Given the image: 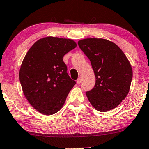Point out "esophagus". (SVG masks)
Returning a JSON list of instances; mask_svg holds the SVG:
<instances>
[{
    "mask_svg": "<svg viewBox=\"0 0 149 149\" xmlns=\"http://www.w3.org/2000/svg\"><path fill=\"white\" fill-rule=\"evenodd\" d=\"M81 77H78V78H77V84H81Z\"/></svg>",
    "mask_w": 149,
    "mask_h": 149,
    "instance_id": "34e87169",
    "label": "esophagus"
}]
</instances>
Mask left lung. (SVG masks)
Here are the masks:
<instances>
[{
	"label": "left lung",
	"instance_id": "left-lung-1",
	"mask_svg": "<svg viewBox=\"0 0 149 149\" xmlns=\"http://www.w3.org/2000/svg\"><path fill=\"white\" fill-rule=\"evenodd\" d=\"M78 45L90 60L95 85L86 92L96 110L106 112L117 107L128 94L133 70L125 54L114 42L103 38L80 40Z\"/></svg>",
	"mask_w": 149,
	"mask_h": 149
}]
</instances>
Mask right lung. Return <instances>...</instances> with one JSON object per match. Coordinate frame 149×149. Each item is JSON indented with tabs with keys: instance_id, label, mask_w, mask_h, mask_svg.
<instances>
[{
	"instance_id": "right-lung-1",
	"label": "right lung",
	"mask_w": 149,
	"mask_h": 149,
	"mask_svg": "<svg viewBox=\"0 0 149 149\" xmlns=\"http://www.w3.org/2000/svg\"><path fill=\"white\" fill-rule=\"evenodd\" d=\"M76 46L72 39L48 36L37 40L26 54L19 71L21 86L30 104L42 114L59 111L75 86L63 58Z\"/></svg>"
}]
</instances>
